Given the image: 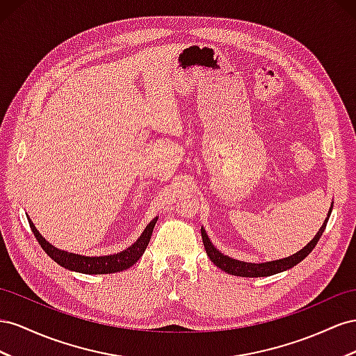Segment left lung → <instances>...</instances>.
<instances>
[{
  "label": "left lung",
  "mask_w": 356,
  "mask_h": 356,
  "mask_svg": "<svg viewBox=\"0 0 356 356\" xmlns=\"http://www.w3.org/2000/svg\"><path fill=\"white\" fill-rule=\"evenodd\" d=\"M334 202V201H332ZM332 202L327 218H325L321 229L316 232L310 243H307L301 250H298L293 255L288 257V258H282V259H276V261H267V262H245V261H238L231 258L228 255H223L220 250H218L213 243L210 241L206 229L201 227V237H202V243H204V248L207 252V257L210 258V261L215 264L216 267H219L222 271H225L228 274H232V276H240V277H267V276H273V274H277L282 271H286L289 268H292L293 266H297L304 258L309 257V253L314 249V246L318 245L319 238L322 237L325 228H327V222L330 219V215L332 211Z\"/></svg>",
  "instance_id": "1"
}]
</instances>
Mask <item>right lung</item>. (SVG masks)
<instances>
[{
	"mask_svg": "<svg viewBox=\"0 0 356 356\" xmlns=\"http://www.w3.org/2000/svg\"><path fill=\"white\" fill-rule=\"evenodd\" d=\"M28 218L29 227H31L34 236L37 241L40 243V246L43 248V250L47 253V255L52 258L56 264H59L60 267H64L67 270L76 271V273H83V274H110V273H118V271H124L128 270L129 267H133L134 264L143 255L150 237L152 232H154L155 223L158 220V216L154 218V220L149 222V225L145 228V231L141 232V236L134 241L133 245L127 248L125 250H122L119 253H113V255H104V257H85V255H79V253H71L63 249H58L40 234L38 229L33 223V220Z\"/></svg>",
	"mask_w": 356,
	"mask_h": 356,
	"instance_id": "right-lung-1",
	"label": "right lung"
}]
</instances>
